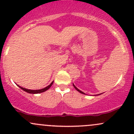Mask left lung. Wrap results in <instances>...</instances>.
I'll use <instances>...</instances> for the list:
<instances>
[{"label": "left lung", "instance_id": "1", "mask_svg": "<svg viewBox=\"0 0 134 134\" xmlns=\"http://www.w3.org/2000/svg\"><path fill=\"white\" fill-rule=\"evenodd\" d=\"M73 86H74V88H75V89H76V90L77 91H78V92H79V93H81V94H85V93H84V92L81 91V90H79V89H78V88H77V87H76V86H75V85H74V84H73ZM100 94H97V95H96V96H98V95H100Z\"/></svg>", "mask_w": 134, "mask_h": 134}]
</instances>
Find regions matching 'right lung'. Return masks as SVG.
Returning a JSON list of instances; mask_svg holds the SVG:
<instances>
[{"label":"right lung","instance_id":"1","mask_svg":"<svg viewBox=\"0 0 134 134\" xmlns=\"http://www.w3.org/2000/svg\"><path fill=\"white\" fill-rule=\"evenodd\" d=\"M53 81H52L51 82V84H50V85H48V86H47L46 87H44V88H43V89H41V90H27V89H26V88H24V87H21L19 86V85H18V86H19L20 88L21 89V90H23V91H24L27 92V93H30V94H38V93H43V92L46 91L48 90L49 88H50V87L52 86V85L53 84Z\"/></svg>","mask_w":134,"mask_h":134}]
</instances>
